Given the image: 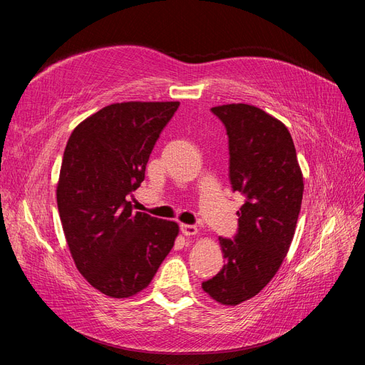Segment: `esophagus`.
<instances>
[{
  "instance_id": "1",
  "label": "esophagus",
  "mask_w": 365,
  "mask_h": 365,
  "mask_svg": "<svg viewBox=\"0 0 365 365\" xmlns=\"http://www.w3.org/2000/svg\"><path fill=\"white\" fill-rule=\"evenodd\" d=\"M181 228V233L184 236H195L197 233V228L195 225H189V224H181L180 225Z\"/></svg>"
}]
</instances>
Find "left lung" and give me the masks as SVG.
<instances>
[{"label":"left lung","instance_id":"1","mask_svg":"<svg viewBox=\"0 0 365 365\" xmlns=\"http://www.w3.org/2000/svg\"><path fill=\"white\" fill-rule=\"evenodd\" d=\"M228 135L230 182L244 196L233 239L219 237L225 264L202 289L227 306L257 295L288 254L303 200V175L292 137L262 109L233 103L212 108Z\"/></svg>","mask_w":365,"mask_h":365}]
</instances>
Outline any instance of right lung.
Wrapping results in <instances>:
<instances>
[{
    "label": "right lung",
    "mask_w": 365,
    "mask_h": 365,
    "mask_svg": "<svg viewBox=\"0 0 365 365\" xmlns=\"http://www.w3.org/2000/svg\"><path fill=\"white\" fill-rule=\"evenodd\" d=\"M178 102H126L83 120L63 152L58 210L77 269L114 298L135 295L170 252L178 224L134 212L150 152Z\"/></svg>",
    "instance_id": "add662e5"
}]
</instances>
